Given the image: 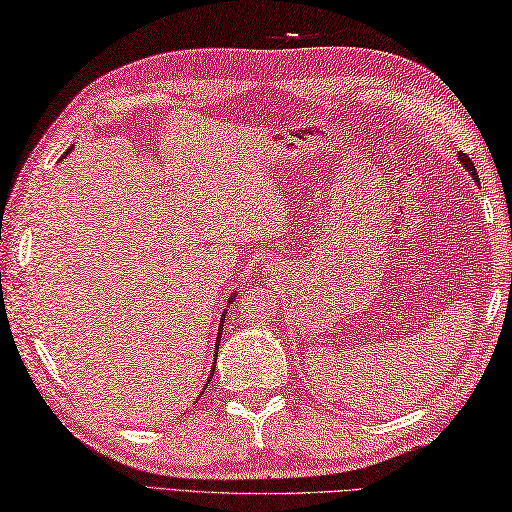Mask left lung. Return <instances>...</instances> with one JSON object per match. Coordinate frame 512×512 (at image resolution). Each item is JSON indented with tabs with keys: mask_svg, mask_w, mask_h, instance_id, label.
I'll list each match as a JSON object with an SVG mask.
<instances>
[{
	"mask_svg": "<svg viewBox=\"0 0 512 512\" xmlns=\"http://www.w3.org/2000/svg\"><path fill=\"white\" fill-rule=\"evenodd\" d=\"M457 158H459L461 165H464V167L470 171V176L479 182V178H477V171H475V165H472V160L466 156V153H464V151H459V153H457Z\"/></svg>",
	"mask_w": 512,
	"mask_h": 512,
	"instance_id": "1",
	"label": "left lung"
}]
</instances>
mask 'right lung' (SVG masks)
I'll use <instances>...</instances> for the list:
<instances>
[{"label": "right lung", "instance_id": "obj_1", "mask_svg": "<svg viewBox=\"0 0 512 512\" xmlns=\"http://www.w3.org/2000/svg\"><path fill=\"white\" fill-rule=\"evenodd\" d=\"M71 149H73V147H71ZM71 149H66V151H64V156H62V158H66V156H69V153H71ZM234 298H236V294L229 298V301H227V305H229V303H234ZM227 305H225V307H227ZM225 314H227V312H223V318H220V327H218V336H216V350H218V345H220V339H223V321H225ZM211 376H214V368H211V374H209V379H211Z\"/></svg>", "mask_w": 512, "mask_h": 512}]
</instances>
